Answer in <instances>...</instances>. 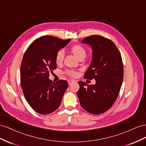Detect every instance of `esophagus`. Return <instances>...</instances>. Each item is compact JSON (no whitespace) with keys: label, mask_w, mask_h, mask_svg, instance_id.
<instances>
[{"label":"esophagus","mask_w":146,"mask_h":146,"mask_svg":"<svg viewBox=\"0 0 146 146\" xmlns=\"http://www.w3.org/2000/svg\"><path fill=\"white\" fill-rule=\"evenodd\" d=\"M76 82V81H74V80H68V84L69 85H70V84H72V83H73V82Z\"/></svg>","instance_id":"obj_1"}]
</instances>
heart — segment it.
Here are the masks:
<instances>
[{"mask_svg":"<svg viewBox=\"0 0 146 146\" xmlns=\"http://www.w3.org/2000/svg\"><path fill=\"white\" fill-rule=\"evenodd\" d=\"M71 51L75 56L78 59H80L82 58H85L86 56V49L80 44H74L70 48ZM64 52L62 50H60L56 53V62L57 64H61L64 59ZM66 74L71 77H76L78 75L76 71L73 70H68L66 72Z\"/></svg>","mask_w":146,"mask_h":146,"instance_id":"1","label":"heart"}]
</instances>
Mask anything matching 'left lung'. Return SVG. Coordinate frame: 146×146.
Instances as JSON below:
<instances>
[{"label":"left lung","mask_w":146,"mask_h":146,"mask_svg":"<svg viewBox=\"0 0 146 146\" xmlns=\"http://www.w3.org/2000/svg\"><path fill=\"white\" fill-rule=\"evenodd\" d=\"M92 49V59L84 78L95 79L94 85L79 81L77 95L82 108L90 114L107 111L117 99L123 78L120 53L112 41L101 35H94L82 40Z\"/></svg>","instance_id":"obj_1"}]
</instances>
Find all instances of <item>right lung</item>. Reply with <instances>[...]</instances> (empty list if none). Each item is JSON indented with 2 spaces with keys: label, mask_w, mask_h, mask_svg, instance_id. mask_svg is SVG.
Returning a JSON list of instances; mask_svg holds the SVG:
<instances>
[{
  "label": "right lung",
  "mask_w": 146,
  "mask_h": 146,
  "mask_svg": "<svg viewBox=\"0 0 146 146\" xmlns=\"http://www.w3.org/2000/svg\"><path fill=\"white\" fill-rule=\"evenodd\" d=\"M70 41L41 36L33 41L24 53L20 68L21 84L29 105L39 114L56 111L67 89V81L61 80L52 83L49 76L57 68L56 53Z\"/></svg>",
  "instance_id": "add662e5"
}]
</instances>
